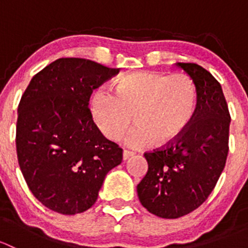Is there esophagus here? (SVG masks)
<instances>
[{"label": "esophagus", "mask_w": 248, "mask_h": 248, "mask_svg": "<svg viewBox=\"0 0 248 248\" xmlns=\"http://www.w3.org/2000/svg\"><path fill=\"white\" fill-rule=\"evenodd\" d=\"M134 156V152H131V151H127V150H124V154H122V157H124V161H127V159L129 158V157Z\"/></svg>", "instance_id": "1"}]
</instances>
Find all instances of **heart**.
Here are the masks:
<instances>
[{"mask_svg":"<svg viewBox=\"0 0 248 248\" xmlns=\"http://www.w3.org/2000/svg\"><path fill=\"white\" fill-rule=\"evenodd\" d=\"M197 108L193 81L185 74L136 72L121 78L115 92L98 89L91 99L94 124L106 138L116 140L134 121L126 139L132 149L170 142L189 126Z\"/></svg>","mask_w":248,"mask_h":248,"instance_id":"b5f03b06","label":"heart"}]
</instances>
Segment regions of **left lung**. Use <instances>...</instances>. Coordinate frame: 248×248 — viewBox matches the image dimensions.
<instances>
[{"instance_id": "8db88e82", "label": "left lung", "mask_w": 248, "mask_h": 248, "mask_svg": "<svg viewBox=\"0 0 248 248\" xmlns=\"http://www.w3.org/2000/svg\"><path fill=\"white\" fill-rule=\"evenodd\" d=\"M175 66L196 86V114L175 141L144 155L149 169L137 186L142 206L162 218H179L206 201L229 150L231 115L221 84L199 64Z\"/></svg>"}]
</instances>
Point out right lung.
<instances>
[{
  "label": "right lung",
  "instance_id": "1",
  "mask_svg": "<svg viewBox=\"0 0 248 248\" xmlns=\"http://www.w3.org/2000/svg\"><path fill=\"white\" fill-rule=\"evenodd\" d=\"M86 59H59L32 78L17 108L16 152L30 191L62 215L86 211L122 149L99 132L93 90L119 73Z\"/></svg>",
  "mask_w": 248,
  "mask_h": 248
}]
</instances>
